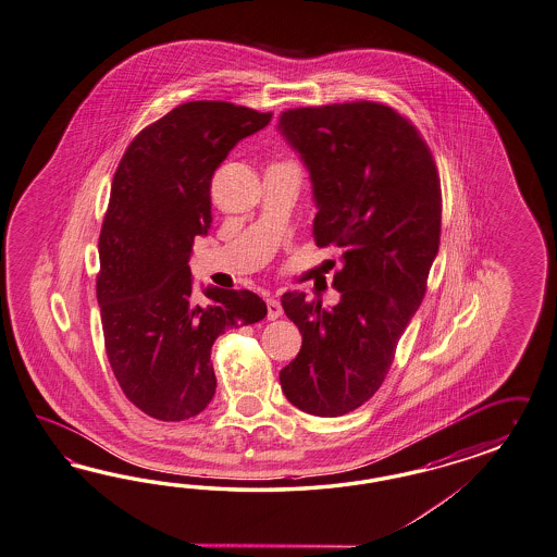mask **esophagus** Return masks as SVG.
I'll use <instances>...</instances> for the list:
<instances>
[{"instance_id":"esophagus-1","label":"esophagus","mask_w":557,"mask_h":557,"mask_svg":"<svg viewBox=\"0 0 557 557\" xmlns=\"http://www.w3.org/2000/svg\"><path fill=\"white\" fill-rule=\"evenodd\" d=\"M282 314H284L282 304H280V300H277L275 296H270V298H268V318L275 320V318L282 317Z\"/></svg>"}]
</instances>
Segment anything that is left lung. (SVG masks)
Instances as JSON below:
<instances>
[{"mask_svg": "<svg viewBox=\"0 0 557 557\" xmlns=\"http://www.w3.org/2000/svg\"><path fill=\"white\" fill-rule=\"evenodd\" d=\"M280 132L310 172L318 247L341 300L282 296L300 329L298 357L280 373L287 401L336 418L369 401L425 296L440 247L436 162L411 121L375 101L287 109Z\"/></svg>", "mask_w": 557, "mask_h": 557, "instance_id": "8db88e82", "label": "left lung"}]
</instances>
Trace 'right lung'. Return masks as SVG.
<instances>
[{
  "instance_id": "1",
  "label": "right lung",
  "mask_w": 557,
  "mask_h": 557,
  "mask_svg": "<svg viewBox=\"0 0 557 557\" xmlns=\"http://www.w3.org/2000/svg\"><path fill=\"white\" fill-rule=\"evenodd\" d=\"M270 121L249 107L190 101L141 129L115 170L97 300L115 379L156 420H188L209 406L214 341L268 314L249 289L211 286L198 298L188 261L196 235L212 223L214 170Z\"/></svg>"
}]
</instances>
